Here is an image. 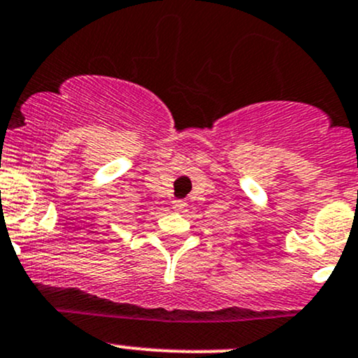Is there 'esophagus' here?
<instances>
[{
	"mask_svg": "<svg viewBox=\"0 0 358 358\" xmlns=\"http://www.w3.org/2000/svg\"><path fill=\"white\" fill-rule=\"evenodd\" d=\"M185 206H187V203H185V200H175V202H173V209H175V210H183V209H185Z\"/></svg>",
	"mask_w": 358,
	"mask_h": 358,
	"instance_id": "obj_1",
	"label": "esophagus"
}]
</instances>
